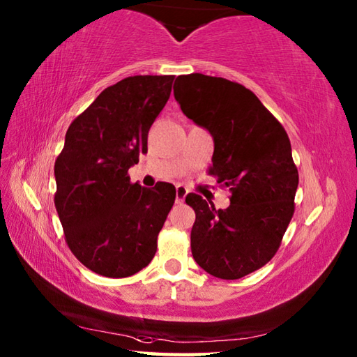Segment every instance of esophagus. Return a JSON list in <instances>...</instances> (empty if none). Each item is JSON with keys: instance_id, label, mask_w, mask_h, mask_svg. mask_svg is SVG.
I'll return each instance as SVG.
<instances>
[{"instance_id": "obj_1", "label": "esophagus", "mask_w": 357, "mask_h": 357, "mask_svg": "<svg viewBox=\"0 0 357 357\" xmlns=\"http://www.w3.org/2000/svg\"><path fill=\"white\" fill-rule=\"evenodd\" d=\"M187 193H189V190H187L184 185H181V184L176 185V203H178V204L183 203Z\"/></svg>"}]
</instances>
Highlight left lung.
Listing matches in <instances>:
<instances>
[{
  "label": "left lung",
  "mask_w": 357,
  "mask_h": 357,
  "mask_svg": "<svg viewBox=\"0 0 357 357\" xmlns=\"http://www.w3.org/2000/svg\"><path fill=\"white\" fill-rule=\"evenodd\" d=\"M174 98L213 137L209 174L229 189L231 204L215 209L198 193L192 256L220 280H238L271 261L295 212L298 170L286 129L242 84L201 73L178 76Z\"/></svg>",
  "instance_id": "1"
}]
</instances>
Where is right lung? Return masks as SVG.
I'll return each mask as SVG.
<instances>
[{
    "label": "right lung",
    "instance_id": "1",
    "mask_svg": "<svg viewBox=\"0 0 357 357\" xmlns=\"http://www.w3.org/2000/svg\"><path fill=\"white\" fill-rule=\"evenodd\" d=\"M174 76H129L71 121L56 159L54 204L66 242L84 267L106 278L145 268L176 198L170 183L146 189L128 170L148 151V132Z\"/></svg>",
    "mask_w": 357,
    "mask_h": 357
}]
</instances>
